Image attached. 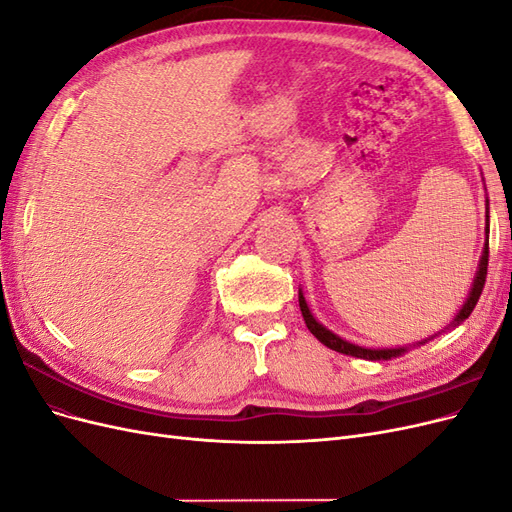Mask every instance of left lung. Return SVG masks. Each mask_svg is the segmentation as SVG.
Returning a JSON list of instances; mask_svg holds the SVG:
<instances>
[{
	"label": "left lung",
	"instance_id": "1",
	"mask_svg": "<svg viewBox=\"0 0 512 512\" xmlns=\"http://www.w3.org/2000/svg\"><path fill=\"white\" fill-rule=\"evenodd\" d=\"M485 232H487V239H485V247H483V256H480L478 260V269H476V275H474V282L470 286V292H468V299L463 301L461 309L457 312V316L446 324V327L442 331H438L436 335H431L427 339H421V342H416L412 346H395V348H367V346H359V344H352L348 342V339L335 335L333 331H329L324 324H320L312 309L307 307V301L303 297V290L299 288V307H301V314H303V320L307 324L309 333H312L320 344H324L327 348L335 350V352H342V354H348V356H356V359H367V361H391V359H397V356H404L406 352H410L412 348H418V346H425L427 342H431V339H436L438 335L451 331L455 327H459V324L466 320L472 309L476 307L478 303V297L480 292H483V286H485V277H487V262H489V198H487V226H485Z\"/></svg>",
	"mask_w": 512,
	"mask_h": 512
}]
</instances>
